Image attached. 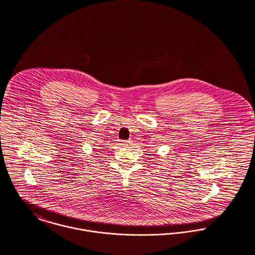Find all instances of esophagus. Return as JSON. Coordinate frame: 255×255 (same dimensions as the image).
Masks as SVG:
<instances>
[{"mask_svg": "<svg viewBox=\"0 0 255 255\" xmlns=\"http://www.w3.org/2000/svg\"><path fill=\"white\" fill-rule=\"evenodd\" d=\"M131 141L130 140H127V141H124V143H123V145L125 146H130L131 145Z\"/></svg>", "mask_w": 255, "mask_h": 255, "instance_id": "esophagus-1", "label": "esophagus"}]
</instances>
